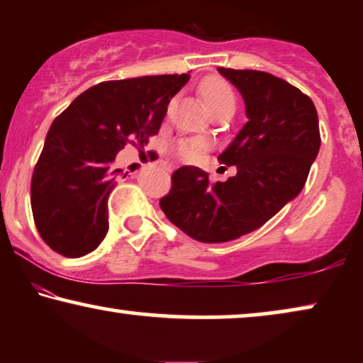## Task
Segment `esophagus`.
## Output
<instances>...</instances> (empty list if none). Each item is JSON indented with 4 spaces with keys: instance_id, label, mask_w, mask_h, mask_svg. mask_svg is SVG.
<instances>
[{
    "instance_id": "esophagus-1",
    "label": "esophagus",
    "mask_w": 363,
    "mask_h": 363,
    "mask_svg": "<svg viewBox=\"0 0 363 363\" xmlns=\"http://www.w3.org/2000/svg\"><path fill=\"white\" fill-rule=\"evenodd\" d=\"M163 168H165V170H168V172L173 170V167L170 165V163H163Z\"/></svg>"
}]
</instances>
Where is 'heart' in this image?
<instances>
[{"label":"heart","mask_w":363,"mask_h":363,"mask_svg":"<svg viewBox=\"0 0 363 363\" xmlns=\"http://www.w3.org/2000/svg\"><path fill=\"white\" fill-rule=\"evenodd\" d=\"M201 96L205 101L206 107L211 111H216L220 107L233 106L235 107L236 97L230 84L223 81L221 77H210L201 84ZM203 148H205V142L201 140H180L175 143L173 150L183 160H193L198 157Z\"/></svg>","instance_id":"obj_1"}]
</instances>
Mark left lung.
Returning <instances> with one entry per match:
<instances>
[{
	"instance_id": "left-lung-1",
	"label": "left lung",
	"mask_w": 363,
	"mask_h": 363,
	"mask_svg": "<svg viewBox=\"0 0 363 363\" xmlns=\"http://www.w3.org/2000/svg\"><path fill=\"white\" fill-rule=\"evenodd\" d=\"M218 72L246 107L247 122L220 155L236 175L210 183L201 168L182 167L160 200L168 220L201 242L238 240L271 220L304 188L320 148L315 106L299 89L261 71Z\"/></svg>"
}]
</instances>
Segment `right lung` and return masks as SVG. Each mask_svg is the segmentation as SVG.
<instances>
[{"label":"right lung","instance_id":"obj_1","mask_svg":"<svg viewBox=\"0 0 363 363\" xmlns=\"http://www.w3.org/2000/svg\"><path fill=\"white\" fill-rule=\"evenodd\" d=\"M190 74L107 81L87 89L49 128L31 182L34 223L59 255L81 257L108 231L107 200L122 170L116 155L160 130L172 97Z\"/></svg>","mask_w":363,"mask_h":363}]
</instances>
